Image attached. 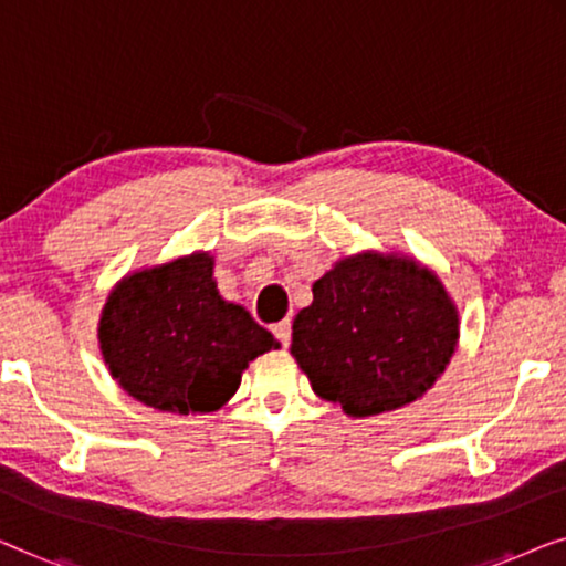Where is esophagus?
Wrapping results in <instances>:
<instances>
[{"instance_id":"34e87169","label":"esophagus","mask_w":566,"mask_h":566,"mask_svg":"<svg viewBox=\"0 0 566 566\" xmlns=\"http://www.w3.org/2000/svg\"><path fill=\"white\" fill-rule=\"evenodd\" d=\"M274 336L280 338V344H282L284 348L290 346V340H292V323H290V321L276 323V325H274Z\"/></svg>"}]
</instances>
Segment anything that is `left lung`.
<instances>
[{"mask_svg":"<svg viewBox=\"0 0 566 566\" xmlns=\"http://www.w3.org/2000/svg\"><path fill=\"white\" fill-rule=\"evenodd\" d=\"M457 340V305L431 269L364 251L313 284V302L294 317L290 352L317 397L366 418L423 397Z\"/></svg>","mask_w":566,"mask_h":566,"instance_id":"1","label":"left lung"}]
</instances>
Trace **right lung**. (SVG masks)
<instances>
[{
  "instance_id": "add662e5",
  "label": "right lung",
  "mask_w": 566,
  "mask_h": 566,
  "mask_svg": "<svg viewBox=\"0 0 566 566\" xmlns=\"http://www.w3.org/2000/svg\"><path fill=\"white\" fill-rule=\"evenodd\" d=\"M214 259L197 251L140 269L102 307L99 348L127 395L148 408L220 410L256 356L280 348L249 310L220 297Z\"/></svg>"
}]
</instances>
